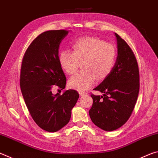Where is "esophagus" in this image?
<instances>
[{"mask_svg":"<svg viewBox=\"0 0 158 158\" xmlns=\"http://www.w3.org/2000/svg\"><path fill=\"white\" fill-rule=\"evenodd\" d=\"M85 95H87L86 93H84V92H82V91H79V95L81 96V97H83V96H84Z\"/></svg>","mask_w":158,"mask_h":158,"instance_id":"esophagus-1","label":"esophagus"}]
</instances>
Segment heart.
I'll list each match as a JSON object with an SVG mask.
<instances>
[{"instance_id": "b5f03b06", "label": "heart", "mask_w": 158, "mask_h": 158, "mask_svg": "<svg viewBox=\"0 0 158 158\" xmlns=\"http://www.w3.org/2000/svg\"><path fill=\"white\" fill-rule=\"evenodd\" d=\"M73 52L63 50L58 55L60 67L68 74H73L82 63L83 71L69 79V86L84 91L91 86L95 79L102 81L113 69L116 60V49L94 37H84L73 42Z\"/></svg>"}]
</instances>
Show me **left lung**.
I'll return each instance as SVG.
<instances>
[{
	"label": "left lung",
	"mask_w": 158,
	"mask_h": 158,
	"mask_svg": "<svg viewBox=\"0 0 158 158\" xmlns=\"http://www.w3.org/2000/svg\"><path fill=\"white\" fill-rule=\"evenodd\" d=\"M118 56L110 74L95 88L102 95L91 94L89 110L96 126L110 132L123 126L129 119L139 91V73L133 52L117 33Z\"/></svg>",
	"instance_id": "8db88e82"
}]
</instances>
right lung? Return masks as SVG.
Masks as SVG:
<instances>
[{
	"mask_svg": "<svg viewBox=\"0 0 158 158\" xmlns=\"http://www.w3.org/2000/svg\"><path fill=\"white\" fill-rule=\"evenodd\" d=\"M69 31H48L28 47L21 63L20 87L34 121L47 132H55L68 123L79 95L67 90L63 95L52 91L53 85L63 90L66 77L58 60V49Z\"/></svg>",
	"mask_w": 158,
	"mask_h": 158,
	"instance_id": "obj_1",
	"label": "right lung"
}]
</instances>
